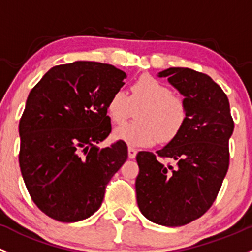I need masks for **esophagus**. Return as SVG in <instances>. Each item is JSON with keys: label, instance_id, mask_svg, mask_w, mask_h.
Wrapping results in <instances>:
<instances>
[{"label": "esophagus", "instance_id": "obj_1", "mask_svg": "<svg viewBox=\"0 0 252 252\" xmlns=\"http://www.w3.org/2000/svg\"><path fill=\"white\" fill-rule=\"evenodd\" d=\"M136 153H137V151L135 150V148H133V147L128 148V157L130 158V159H134V158L136 157Z\"/></svg>", "mask_w": 252, "mask_h": 252}]
</instances>
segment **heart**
Returning <instances> with one entry per match:
<instances>
[{
	"label": "heart",
	"instance_id": "heart-1",
	"mask_svg": "<svg viewBox=\"0 0 252 252\" xmlns=\"http://www.w3.org/2000/svg\"><path fill=\"white\" fill-rule=\"evenodd\" d=\"M130 96L123 89L113 92L106 111L115 124H122L136 112V122L115 130V137L131 147L152 146L157 140L168 144L181 133L187 121L186 102L173 95L169 87L150 75L139 77L131 84Z\"/></svg>",
	"mask_w": 252,
	"mask_h": 252
}]
</instances>
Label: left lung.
I'll return each instance as SVG.
<instances>
[{
	"mask_svg": "<svg viewBox=\"0 0 252 252\" xmlns=\"http://www.w3.org/2000/svg\"><path fill=\"white\" fill-rule=\"evenodd\" d=\"M185 96L187 121L166 146L141 151L136 161V200L146 219L179 227L199 219L215 202L229 166V137L234 122L227 95L208 75L186 67L158 73ZM159 158L173 160L163 163Z\"/></svg>",
	"mask_w": 252,
	"mask_h": 252,
	"instance_id": "obj_1",
	"label": "left lung"
}]
</instances>
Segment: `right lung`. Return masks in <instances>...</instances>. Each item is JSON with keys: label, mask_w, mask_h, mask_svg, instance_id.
I'll use <instances>...</instances> for the list:
<instances>
[{"label": "right lung", "mask_w": 252, "mask_h": 252, "mask_svg": "<svg viewBox=\"0 0 252 252\" xmlns=\"http://www.w3.org/2000/svg\"><path fill=\"white\" fill-rule=\"evenodd\" d=\"M126 72L108 63L52 67L32 88L19 122V165L37 208L60 222L88 219L128 158L126 142L99 148L111 133L106 105Z\"/></svg>", "instance_id": "right-lung-1"}]
</instances>
